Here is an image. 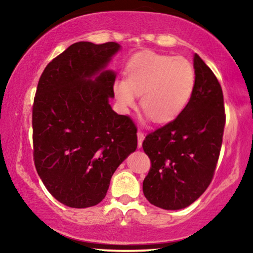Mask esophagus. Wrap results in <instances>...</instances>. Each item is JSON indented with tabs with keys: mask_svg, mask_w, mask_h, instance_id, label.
Listing matches in <instances>:
<instances>
[{
	"mask_svg": "<svg viewBox=\"0 0 253 253\" xmlns=\"http://www.w3.org/2000/svg\"><path fill=\"white\" fill-rule=\"evenodd\" d=\"M137 137H138V147H141L143 146V141H144V133L140 132V131H138L137 132Z\"/></svg>",
	"mask_w": 253,
	"mask_h": 253,
	"instance_id": "obj_1",
	"label": "esophagus"
}]
</instances>
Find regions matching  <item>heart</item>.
<instances>
[{"instance_id":"obj_1","label":"heart","mask_w":253,"mask_h":253,"mask_svg":"<svg viewBox=\"0 0 253 253\" xmlns=\"http://www.w3.org/2000/svg\"><path fill=\"white\" fill-rule=\"evenodd\" d=\"M196 84V72L184 57L157 53H141L127 65L126 79L117 78L113 91L121 112L127 113L140 106L157 123L175 120L191 99Z\"/></svg>"}]
</instances>
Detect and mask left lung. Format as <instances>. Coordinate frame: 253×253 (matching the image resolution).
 Instances as JSON below:
<instances>
[{"instance_id": "left-lung-1", "label": "left lung", "mask_w": 253, "mask_h": 253, "mask_svg": "<svg viewBox=\"0 0 253 253\" xmlns=\"http://www.w3.org/2000/svg\"><path fill=\"white\" fill-rule=\"evenodd\" d=\"M196 84L185 109L143 143L152 167L143 191L152 205L182 210L205 192L212 181L226 123L222 88L212 70L195 54Z\"/></svg>"}]
</instances>
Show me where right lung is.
Returning a JSON list of instances; mask_svg holds the SVG:
<instances>
[{"instance_id":"right-lung-1","label":"right lung","mask_w":253,"mask_h":253,"mask_svg":"<svg viewBox=\"0 0 253 253\" xmlns=\"http://www.w3.org/2000/svg\"><path fill=\"white\" fill-rule=\"evenodd\" d=\"M117 42L79 41L44 69L34 98V164L50 195L86 209L105 198L117 167L137 148V129L114 112Z\"/></svg>"}]
</instances>
